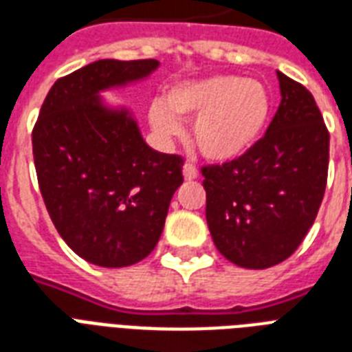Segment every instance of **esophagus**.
Masks as SVG:
<instances>
[{"label":"esophagus","instance_id":"obj_1","mask_svg":"<svg viewBox=\"0 0 352 352\" xmlns=\"http://www.w3.org/2000/svg\"><path fill=\"white\" fill-rule=\"evenodd\" d=\"M182 175H184V179H186V181H194V179H197V177H199V170H197V168L192 164H184L182 166Z\"/></svg>","mask_w":352,"mask_h":352}]
</instances>
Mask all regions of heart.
Segmentation results:
<instances>
[{"label": "heart", "instance_id": "1", "mask_svg": "<svg viewBox=\"0 0 352 352\" xmlns=\"http://www.w3.org/2000/svg\"><path fill=\"white\" fill-rule=\"evenodd\" d=\"M272 111V94L260 80L219 74L171 87L166 101L151 104L149 118L164 138L181 136V118H195L192 138L201 155L212 162H232L256 146Z\"/></svg>", "mask_w": 352, "mask_h": 352}]
</instances>
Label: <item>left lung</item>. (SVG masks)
<instances>
[{
    "label": "left lung",
    "instance_id": "8db88e82",
    "mask_svg": "<svg viewBox=\"0 0 352 352\" xmlns=\"http://www.w3.org/2000/svg\"><path fill=\"white\" fill-rule=\"evenodd\" d=\"M280 104L243 157L203 168L206 223L225 258L248 270L280 264L301 245L323 201L329 131L314 96L277 72Z\"/></svg>",
    "mask_w": 352,
    "mask_h": 352
}]
</instances>
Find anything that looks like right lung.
Listing matches in <instances>:
<instances>
[{
  "label": "right lung",
  "instance_id": "add662e5",
  "mask_svg": "<svg viewBox=\"0 0 352 352\" xmlns=\"http://www.w3.org/2000/svg\"><path fill=\"white\" fill-rule=\"evenodd\" d=\"M155 58H103L58 79L33 129L45 208L80 258L101 267L140 262L160 240L182 158L147 146L133 111L101 96L146 80Z\"/></svg>",
  "mask_w": 352,
  "mask_h": 352
}]
</instances>
